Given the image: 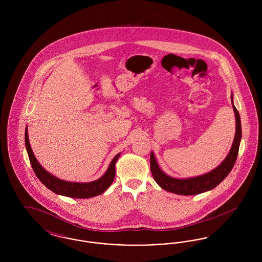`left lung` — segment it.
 <instances>
[{
  "instance_id": "1",
  "label": "left lung",
  "mask_w": 262,
  "mask_h": 262,
  "mask_svg": "<svg viewBox=\"0 0 262 262\" xmlns=\"http://www.w3.org/2000/svg\"><path fill=\"white\" fill-rule=\"evenodd\" d=\"M231 101L233 105V109L236 117V134L235 138L232 144L231 150L224 161L221 163L217 168L212 170L211 172L206 174L188 178V179H176L165 174L154 156V153L151 152L150 154V170L155 182L162 187L163 189L177 193L182 195H193L200 194L202 192L211 190L214 187H217L225 178L232 171L236 160H237V153L239 142L242 139V125H241V118L239 114L237 112L234 102H233V95H231Z\"/></svg>"
}]
</instances>
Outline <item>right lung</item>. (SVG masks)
<instances>
[{
    "mask_svg": "<svg viewBox=\"0 0 262 262\" xmlns=\"http://www.w3.org/2000/svg\"><path fill=\"white\" fill-rule=\"evenodd\" d=\"M27 127H25V146L26 151L29 157V161L31 164V167L36 174L40 182L48 187L53 192L57 194H61L63 196H69L73 199H90L96 195H99L103 193L107 188L112 185L113 181L115 179L116 170H115V164L117 162L118 158L120 157L121 153H118L114 159H113L106 173L103 174L100 179L89 182V183H73V182H67L62 181L61 179L56 178L55 176L47 172L37 161V159L34 156V153L31 149Z\"/></svg>",
    "mask_w": 262,
    "mask_h": 262,
    "instance_id": "add662e5",
    "label": "right lung"
}]
</instances>
